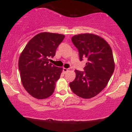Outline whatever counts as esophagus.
Masks as SVG:
<instances>
[{
	"label": "esophagus",
	"instance_id": "obj_1",
	"mask_svg": "<svg viewBox=\"0 0 132 132\" xmlns=\"http://www.w3.org/2000/svg\"><path fill=\"white\" fill-rule=\"evenodd\" d=\"M69 70H68V68H63V71L64 73H66V72H67V71H68Z\"/></svg>",
	"mask_w": 132,
	"mask_h": 132
}]
</instances>
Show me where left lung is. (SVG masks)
Masks as SVG:
<instances>
[{
  "label": "left lung",
  "mask_w": 132,
  "mask_h": 132,
  "mask_svg": "<svg viewBox=\"0 0 132 132\" xmlns=\"http://www.w3.org/2000/svg\"><path fill=\"white\" fill-rule=\"evenodd\" d=\"M78 50L80 61L86 58L84 71L75 70L76 77L70 87L75 94L89 99L99 94L107 86L115 68L111 47L103 38L86 33L71 38Z\"/></svg>",
  "instance_id": "left-lung-1"
}]
</instances>
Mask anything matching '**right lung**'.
<instances>
[{"mask_svg":"<svg viewBox=\"0 0 132 132\" xmlns=\"http://www.w3.org/2000/svg\"><path fill=\"white\" fill-rule=\"evenodd\" d=\"M63 34L41 32L28 42L18 61L21 80L25 89L37 99L53 94L62 68L49 62L64 38Z\"/></svg>","mask_w":132,"mask_h":132,"instance_id":"1","label":"right lung"}]
</instances>
